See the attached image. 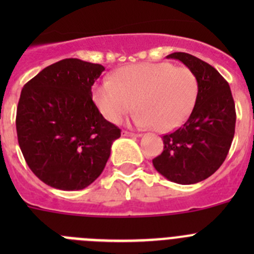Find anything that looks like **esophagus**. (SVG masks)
<instances>
[{
  "instance_id": "1",
  "label": "esophagus",
  "mask_w": 254,
  "mask_h": 254,
  "mask_svg": "<svg viewBox=\"0 0 254 254\" xmlns=\"http://www.w3.org/2000/svg\"><path fill=\"white\" fill-rule=\"evenodd\" d=\"M125 136H129V137H141V133H134V132L129 131H123Z\"/></svg>"
}]
</instances>
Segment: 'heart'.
I'll list each match as a JSON object with an SVG mask.
<instances>
[{
    "mask_svg": "<svg viewBox=\"0 0 254 254\" xmlns=\"http://www.w3.org/2000/svg\"><path fill=\"white\" fill-rule=\"evenodd\" d=\"M198 82L187 67L169 62L126 66L95 86L93 99L100 113L113 123L133 111V121L141 127L152 126L156 131L177 128L193 111Z\"/></svg>",
    "mask_w": 254,
    "mask_h": 254,
    "instance_id": "obj_1",
    "label": "heart"
}]
</instances>
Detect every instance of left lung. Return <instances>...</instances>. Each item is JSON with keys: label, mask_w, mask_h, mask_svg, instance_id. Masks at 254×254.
I'll list each match as a JSON object with an SVG mask.
<instances>
[{"label": "left lung", "mask_w": 254, "mask_h": 254, "mask_svg": "<svg viewBox=\"0 0 254 254\" xmlns=\"http://www.w3.org/2000/svg\"><path fill=\"white\" fill-rule=\"evenodd\" d=\"M167 57L194 73L198 95L185 125L164 134V150L152 164L169 181L193 185L212 176L226 159L235 132L234 99L228 81L205 61L183 52Z\"/></svg>", "instance_id": "left-lung-1"}]
</instances>
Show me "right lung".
I'll return each mask as SVG.
<instances>
[{"label":"right lung","mask_w":254,"mask_h":254,"mask_svg":"<svg viewBox=\"0 0 254 254\" xmlns=\"http://www.w3.org/2000/svg\"><path fill=\"white\" fill-rule=\"evenodd\" d=\"M104 67L66 58L24 85L16 111L19 146L46 185L84 190L104 170L121 129L93 102L91 86Z\"/></svg>","instance_id":"1"}]
</instances>
